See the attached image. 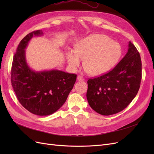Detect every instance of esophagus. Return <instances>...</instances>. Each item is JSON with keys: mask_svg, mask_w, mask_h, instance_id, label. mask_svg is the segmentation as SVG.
I'll return each instance as SVG.
<instances>
[{"mask_svg": "<svg viewBox=\"0 0 154 154\" xmlns=\"http://www.w3.org/2000/svg\"><path fill=\"white\" fill-rule=\"evenodd\" d=\"M77 80H78V81H84V80H85L84 78H83V77H82V76H78L77 77Z\"/></svg>", "mask_w": 154, "mask_h": 154, "instance_id": "obj_1", "label": "esophagus"}]
</instances>
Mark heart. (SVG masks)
Here are the masks:
<instances>
[{"label":"heart","mask_w":154,"mask_h":154,"mask_svg":"<svg viewBox=\"0 0 154 154\" xmlns=\"http://www.w3.org/2000/svg\"><path fill=\"white\" fill-rule=\"evenodd\" d=\"M122 54L118 43L103 35H92L79 40L75 51L69 49L67 53V62L72 69L83 66L91 76L102 75L114 67Z\"/></svg>","instance_id":"1"}]
</instances>
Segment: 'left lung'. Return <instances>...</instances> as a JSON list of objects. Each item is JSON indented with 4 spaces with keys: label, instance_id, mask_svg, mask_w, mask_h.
<instances>
[{
    "label": "left lung",
    "instance_id": "left-lung-1",
    "mask_svg": "<svg viewBox=\"0 0 154 154\" xmlns=\"http://www.w3.org/2000/svg\"><path fill=\"white\" fill-rule=\"evenodd\" d=\"M141 76L140 54L129 42L127 54L112 71L87 81L88 104L96 112L103 116L119 112L137 95Z\"/></svg>",
    "mask_w": 154,
    "mask_h": 154
}]
</instances>
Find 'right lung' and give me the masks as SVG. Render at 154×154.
<instances>
[{
  "label": "right lung",
  "mask_w": 154,
  "mask_h": 154,
  "mask_svg": "<svg viewBox=\"0 0 154 154\" xmlns=\"http://www.w3.org/2000/svg\"><path fill=\"white\" fill-rule=\"evenodd\" d=\"M42 30L29 32L18 45L11 67V82L20 104L32 114L48 116L66 102L76 80V74L57 69L35 71L27 63L25 49L33 36Z\"/></svg>",
  "instance_id": "right-lung-1"
}]
</instances>
